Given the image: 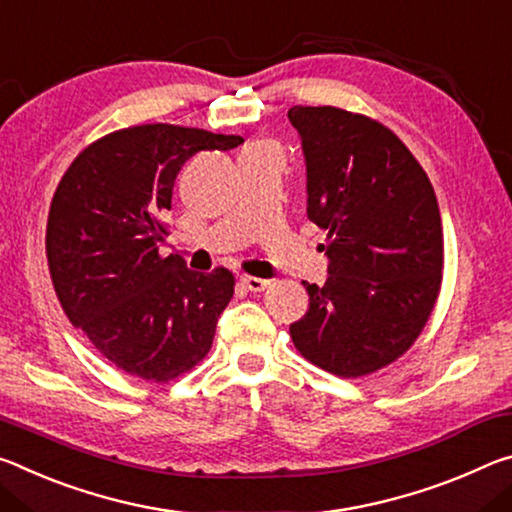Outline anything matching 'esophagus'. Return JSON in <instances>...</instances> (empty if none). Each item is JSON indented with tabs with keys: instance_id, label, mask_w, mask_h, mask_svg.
Segmentation results:
<instances>
[{
	"instance_id": "esophagus-1",
	"label": "esophagus",
	"mask_w": 512,
	"mask_h": 512,
	"mask_svg": "<svg viewBox=\"0 0 512 512\" xmlns=\"http://www.w3.org/2000/svg\"><path fill=\"white\" fill-rule=\"evenodd\" d=\"M240 283H242V288H247L251 292H261L270 286V281L258 279V276H240Z\"/></svg>"
}]
</instances>
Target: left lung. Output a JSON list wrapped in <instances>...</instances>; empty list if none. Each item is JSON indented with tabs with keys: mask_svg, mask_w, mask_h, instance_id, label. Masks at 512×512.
Segmentation results:
<instances>
[{
	"mask_svg": "<svg viewBox=\"0 0 512 512\" xmlns=\"http://www.w3.org/2000/svg\"><path fill=\"white\" fill-rule=\"evenodd\" d=\"M306 165V215L329 231L324 286L306 283L290 324L299 354L354 379L413 345L442 281V224L429 177L395 133L333 106H292Z\"/></svg>",
	"mask_w": 512,
	"mask_h": 512,
	"instance_id": "left-lung-1",
	"label": "left lung"
}]
</instances>
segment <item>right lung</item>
<instances>
[{"instance_id":"1","label":"right lung","mask_w":512,"mask_h":512,"mask_svg":"<svg viewBox=\"0 0 512 512\" xmlns=\"http://www.w3.org/2000/svg\"><path fill=\"white\" fill-rule=\"evenodd\" d=\"M240 136L142 124L92 142L54 192L47 263L70 322L127 374L167 381L213 345L233 297V274L192 272L158 256L161 215L183 163L204 149H233Z\"/></svg>"}]
</instances>
